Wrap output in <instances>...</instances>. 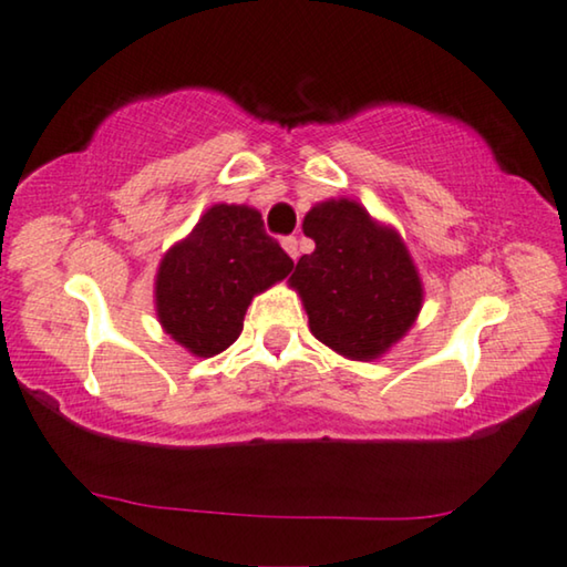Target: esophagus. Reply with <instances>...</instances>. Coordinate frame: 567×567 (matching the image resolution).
<instances>
[{"label":"esophagus","instance_id":"34e87169","mask_svg":"<svg viewBox=\"0 0 567 567\" xmlns=\"http://www.w3.org/2000/svg\"><path fill=\"white\" fill-rule=\"evenodd\" d=\"M281 245H284V250L289 252L291 260L299 258V243H297V237H284Z\"/></svg>","mask_w":567,"mask_h":567}]
</instances>
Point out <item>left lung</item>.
<instances>
[{
	"instance_id": "left-lung-1",
	"label": "left lung",
	"mask_w": 567,
	"mask_h": 567,
	"mask_svg": "<svg viewBox=\"0 0 567 567\" xmlns=\"http://www.w3.org/2000/svg\"><path fill=\"white\" fill-rule=\"evenodd\" d=\"M315 252L301 255L291 286L305 301L320 343L355 361L379 359L413 328L423 284L398 231L348 198H330L305 216Z\"/></svg>"
}]
</instances>
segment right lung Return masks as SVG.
Listing matches in <instances>:
<instances>
[{"label": "right lung", "mask_w": 567, "mask_h": 567, "mask_svg": "<svg viewBox=\"0 0 567 567\" xmlns=\"http://www.w3.org/2000/svg\"><path fill=\"white\" fill-rule=\"evenodd\" d=\"M291 268L255 208L216 204L159 262L154 301L162 328L200 359L221 353L243 332L255 293L284 281Z\"/></svg>", "instance_id": "right-lung-1"}]
</instances>
